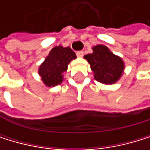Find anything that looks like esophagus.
I'll use <instances>...</instances> for the list:
<instances>
[{"label":"esophagus","mask_w":150,"mask_h":150,"mask_svg":"<svg viewBox=\"0 0 150 150\" xmlns=\"http://www.w3.org/2000/svg\"><path fill=\"white\" fill-rule=\"evenodd\" d=\"M76 56H77L78 57H83V51H77V52H76Z\"/></svg>","instance_id":"34e87169"}]
</instances>
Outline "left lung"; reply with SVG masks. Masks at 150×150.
I'll list each match as a JSON object with an SVG mask.
<instances>
[{"instance_id":"left-lung-1","label":"left lung","mask_w":150,"mask_h":150,"mask_svg":"<svg viewBox=\"0 0 150 150\" xmlns=\"http://www.w3.org/2000/svg\"><path fill=\"white\" fill-rule=\"evenodd\" d=\"M93 52L84 56L93 72L94 79L104 84H112L122 76L124 62L103 45L93 47Z\"/></svg>"}]
</instances>
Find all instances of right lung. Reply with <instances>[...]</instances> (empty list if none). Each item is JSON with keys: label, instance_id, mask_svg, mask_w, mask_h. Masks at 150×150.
<instances>
[{"label": "right lung", "instance_id": "obj_1", "mask_svg": "<svg viewBox=\"0 0 150 150\" xmlns=\"http://www.w3.org/2000/svg\"><path fill=\"white\" fill-rule=\"evenodd\" d=\"M76 58V53L69 47L58 46L52 48L38 67V74L43 83L49 87L60 84L63 81V73L67 70L69 63Z\"/></svg>", "mask_w": 150, "mask_h": 150}]
</instances>
